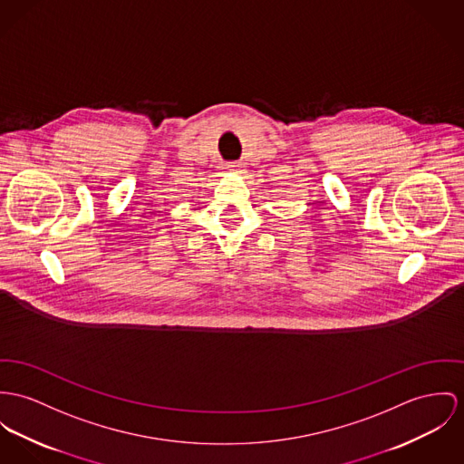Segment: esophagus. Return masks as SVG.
<instances>
[{
	"mask_svg": "<svg viewBox=\"0 0 464 464\" xmlns=\"http://www.w3.org/2000/svg\"><path fill=\"white\" fill-rule=\"evenodd\" d=\"M226 168H227V169H231V171H238V169H242V168H244V164H242V162H227V164H226Z\"/></svg>",
	"mask_w": 464,
	"mask_h": 464,
	"instance_id": "1",
	"label": "esophagus"
}]
</instances>
